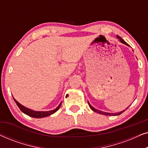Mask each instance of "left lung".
Instances as JSON below:
<instances>
[{
    "label": "left lung",
    "instance_id": "left-lung-1",
    "mask_svg": "<svg viewBox=\"0 0 148 148\" xmlns=\"http://www.w3.org/2000/svg\"><path fill=\"white\" fill-rule=\"evenodd\" d=\"M116 37H117V38H118V39L120 40V42H121V43H123V44H125V45H127V46H130L126 42H125L124 40H123L122 38H121L120 36H116ZM88 104H89V106H90V108L92 109V110H93V111H94V112H98V114H104V115H107V116H117V115H120L121 114H122V113L123 112H125V110H123V111H121V112H116V113H110V112H104V111H102V110H98V109H96L95 108H94V107H93L92 105H91L90 104V102H88ZM127 108H128V107H127ZM126 108V109H127Z\"/></svg>",
    "mask_w": 148,
    "mask_h": 148
}]
</instances>
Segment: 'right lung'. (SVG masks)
I'll use <instances>...</instances> for the list:
<instances>
[{
	"label": "right lung",
	"instance_id": "right-lung-1",
	"mask_svg": "<svg viewBox=\"0 0 148 148\" xmlns=\"http://www.w3.org/2000/svg\"><path fill=\"white\" fill-rule=\"evenodd\" d=\"M14 101H15L16 104L19 107L20 110H21L22 112H23L24 114L28 115V116L33 117V118H37V119H40V118H44V117H46L48 116H50L52 114H54V112H56L58 109L60 108V106H61V103L58 105V106L56 107L55 109L52 110H49V111H36L34 110H32V109L28 108L27 107L24 106L23 105L20 104L19 102H18L17 100H15V98H13Z\"/></svg>",
	"mask_w": 148,
	"mask_h": 148
}]
</instances>
